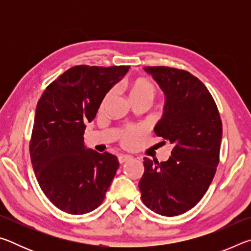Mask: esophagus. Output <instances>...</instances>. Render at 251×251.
<instances>
[{
    "instance_id": "1",
    "label": "esophagus",
    "mask_w": 251,
    "mask_h": 251,
    "mask_svg": "<svg viewBox=\"0 0 251 251\" xmlns=\"http://www.w3.org/2000/svg\"><path fill=\"white\" fill-rule=\"evenodd\" d=\"M129 159H131V156H129V155H120V156H118V161H120V164H124Z\"/></svg>"
}]
</instances>
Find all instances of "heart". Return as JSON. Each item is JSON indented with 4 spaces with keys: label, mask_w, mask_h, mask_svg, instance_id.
Returning <instances> with one entry per match:
<instances>
[{
    "label": "heart",
    "mask_w": 251,
    "mask_h": 251,
    "mask_svg": "<svg viewBox=\"0 0 251 251\" xmlns=\"http://www.w3.org/2000/svg\"><path fill=\"white\" fill-rule=\"evenodd\" d=\"M114 91L108 92L104 97L103 101L100 104V109L106 108L108 101L114 95ZM156 97V87L151 82L146 79H137L131 84L130 86V99L133 101L138 100H148L152 103V100ZM138 130L134 128H127L122 134V144L126 147H133L137 142Z\"/></svg>",
    "instance_id": "1"
}]
</instances>
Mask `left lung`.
<instances>
[{
    "label": "left lung",
    "mask_w": 251,
    "mask_h": 251,
    "mask_svg": "<svg viewBox=\"0 0 251 251\" xmlns=\"http://www.w3.org/2000/svg\"><path fill=\"white\" fill-rule=\"evenodd\" d=\"M164 92V114L154 131L173 144L166 161L144 158L139 180L144 205L173 217L203 197L219 163L223 124L209 91L189 72L167 66L144 67Z\"/></svg>",
    "instance_id": "obj_1"
}]
</instances>
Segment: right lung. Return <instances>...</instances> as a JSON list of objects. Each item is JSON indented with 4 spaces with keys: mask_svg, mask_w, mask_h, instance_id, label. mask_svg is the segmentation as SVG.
Wrapping results in <instances>:
<instances>
[{
    "mask_svg": "<svg viewBox=\"0 0 251 251\" xmlns=\"http://www.w3.org/2000/svg\"><path fill=\"white\" fill-rule=\"evenodd\" d=\"M129 66L77 65L50 83L36 105L29 141L32 166L45 196L58 209H96L120 166L117 157L86 150L84 131L101 100Z\"/></svg>",
    "mask_w": 251,
    "mask_h": 251,
    "instance_id": "1",
    "label": "right lung"
}]
</instances>
